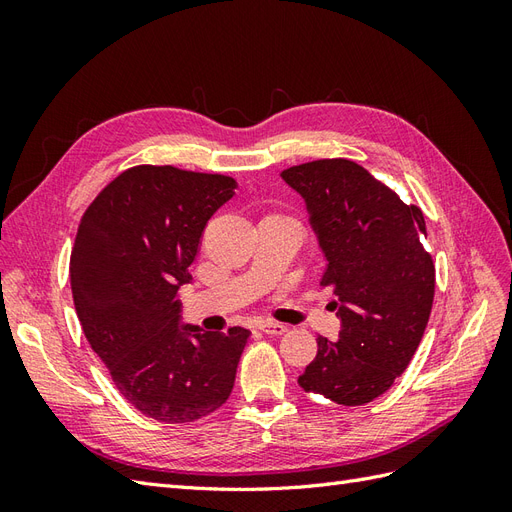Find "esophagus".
Returning <instances> with one entry per match:
<instances>
[{
	"instance_id": "1",
	"label": "esophagus",
	"mask_w": 512,
	"mask_h": 512,
	"mask_svg": "<svg viewBox=\"0 0 512 512\" xmlns=\"http://www.w3.org/2000/svg\"><path fill=\"white\" fill-rule=\"evenodd\" d=\"M258 329H260L262 333H267V335H282V333L288 331L286 324L273 322V320H262V322H258Z\"/></svg>"
}]
</instances>
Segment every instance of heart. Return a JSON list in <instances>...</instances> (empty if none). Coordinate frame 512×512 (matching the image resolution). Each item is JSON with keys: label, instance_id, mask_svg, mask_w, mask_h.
Returning <instances> with one entry per match:
<instances>
[{"label": "heart", "instance_id": "b5f03b06", "mask_svg": "<svg viewBox=\"0 0 512 512\" xmlns=\"http://www.w3.org/2000/svg\"><path fill=\"white\" fill-rule=\"evenodd\" d=\"M267 218H282V215H267Z\"/></svg>", "mask_w": 512, "mask_h": 512}]
</instances>
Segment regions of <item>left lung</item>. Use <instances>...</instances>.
<instances>
[{
	"mask_svg": "<svg viewBox=\"0 0 512 512\" xmlns=\"http://www.w3.org/2000/svg\"><path fill=\"white\" fill-rule=\"evenodd\" d=\"M282 177L305 198L329 262L320 286L342 320L337 342L318 335L299 384L335 404H369L404 374L429 322L436 267L421 243L423 211L346 158L290 166Z\"/></svg>",
	"mask_w": 512,
	"mask_h": 512,
	"instance_id": "left-lung-1",
	"label": "left lung"
}]
</instances>
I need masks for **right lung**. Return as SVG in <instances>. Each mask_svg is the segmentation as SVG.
Masks as SVG:
<instances>
[{"label":"right lung","instance_id":"obj_1","mask_svg":"<svg viewBox=\"0 0 512 512\" xmlns=\"http://www.w3.org/2000/svg\"><path fill=\"white\" fill-rule=\"evenodd\" d=\"M235 188L218 173L132 166L94 198L76 232L70 282L83 333L117 391L158 423H194L235 386L250 331L181 327L177 299L209 218Z\"/></svg>","mask_w":512,"mask_h":512}]
</instances>
